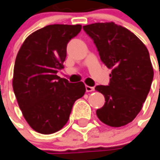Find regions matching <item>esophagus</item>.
Instances as JSON below:
<instances>
[{"label":"esophagus","mask_w":160,"mask_h":160,"mask_svg":"<svg viewBox=\"0 0 160 160\" xmlns=\"http://www.w3.org/2000/svg\"><path fill=\"white\" fill-rule=\"evenodd\" d=\"M85 90H86V92H92V91H95V87H91V86L86 85L85 86Z\"/></svg>","instance_id":"esophagus-1"}]
</instances>
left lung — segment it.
<instances>
[{"label":"left lung","instance_id":"obj_1","mask_svg":"<svg viewBox=\"0 0 160 160\" xmlns=\"http://www.w3.org/2000/svg\"><path fill=\"white\" fill-rule=\"evenodd\" d=\"M95 43L100 60L112 69L108 85H97L104 106L100 121L112 127L129 124L141 110L151 86L154 70L148 49L134 33L114 22L83 26Z\"/></svg>","mask_w":160,"mask_h":160}]
</instances>
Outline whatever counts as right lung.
<instances>
[{
    "label": "right lung",
    "instance_id": "1",
    "mask_svg": "<svg viewBox=\"0 0 160 160\" xmlns=\"http://www.w3.org/2000/svg\"><path fill=\"white\" fill-rule=\"evenodd\" d=\"M80 31V25L46 26L30 35L16 55L14 93L24 118L38 133L62 129L75 100L85 95L84 83H70L57 75L64 67L68 42Z\"/></svg>",
    "mask_w": 160,
    "mask_h": 160
}]
</instances>
